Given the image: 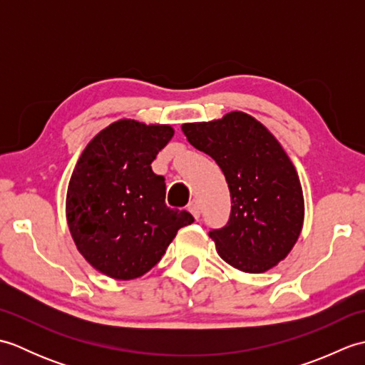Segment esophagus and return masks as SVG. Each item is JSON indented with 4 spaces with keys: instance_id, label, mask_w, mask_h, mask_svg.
I'll use <instances>...</instances> for the list:
<instances>
[{
    "instance_id": "obj_1",
    "label": "esophagus",
    "mask_w": 365,
    "mask_h": 365,
    "mask_svg": "<svg viewBox=\"0 0 365 365\" xmlns=\"http://www.w3.org/2000/svg\"><path fill=\"white\" fill-rule=\"evenodd\" d=\"M188 212L195 216L196 220H199V216H200V208H199V204H197V200H191V202L188 204Z\"/></svg>"
}]
</instances>
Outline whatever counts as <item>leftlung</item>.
Here are the masks:
<instances>
[{
    "instance_id": "left-lung-1",
    "label": "left lung",
    "mask_w": 365,
    "mask_h": 365,
    "mask_svg": "<svg viewBox=\"0 0 365 365\" xmlns=\"http://www.w3.org/2000/svg\"><path fill=\"white\" fill-rule=\"evenodd\" d=\"M191 145L218 163L230 191V216L208 235L220 257L245 273H263L287 257L304 220L299 177L277 139L250 114L183 123Z\"/></svg>"
}]
</instances>
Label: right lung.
<instances>
[{
  "label": "right lung",
  "instance_id": "add662e5",
  "mask_svg": "<svg viewBox=\"0 0 365 365\" xmlns=\"http://www.w3.org/2000/svg\"><path fill=\"white\" fill-rule=\"evenodd\" d=\"M174 130L118 120L83 150L67 191V222L73 242L92 267L128 281L161 260L177 230L195 218L166 205L165 177L152 161Z\"/></svg>",
  "mask_w": 365,
  "mask_h": 365
}]
</instances>
